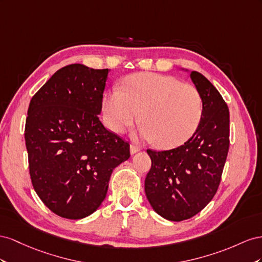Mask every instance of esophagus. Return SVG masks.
<instances>
[{
    "instance_id": "obj_1",
    "label": "esophagus",
    "mask_w": 262,
    "mask_h": 262,
    "mask_svg": "<svg viewBox=\"0 0 262 262\" xmlns=\"http://www.w3.org/2000/svg\"><path fill=\"white\" fill-rule=\"evenodd\" d=\"M129 150H130V154H132V155H134V154L138 152V151L140 150V148H139L138 146H136V145H130V147H129Z\"/></svg>"
}]
</instances>
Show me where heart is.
I'll return each instance as SVG.
<instances>
[{
	"label": "heart",
	"instance_id": "b5f03b06",
	"mask_svg": "<svg viewBox=\"0 0 262 262\" xmlns=\"http://www.w3.org/2000/svg\"><path fill=\"white\" fill-rule=\"evenodd\" d=\"M140 136L157 147L171 149L188 141L203 117L199 90L171 76L138 73L113 88L103 102V116L114 133H122L140 118Z\"/></svg>",
	"mask_w": 262,
	"mask_h": 262
}]
</instances>
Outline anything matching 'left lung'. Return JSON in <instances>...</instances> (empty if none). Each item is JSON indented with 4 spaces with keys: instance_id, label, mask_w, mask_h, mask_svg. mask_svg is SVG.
<instances>
[{
    "instance_id": "obj_1",
    "label": "left lung",
    "mask_w": 262,
    "mask_h": 262,
    "mask_svg": "<svg viewBox=\"0 0 262 262\" xmlns=\"http://www.w3.org/2000/svg\"><path fill=\"white\" fill-rule=\"evenodd\" d=\"M203 99V117L182 146L147 152L151 168L145 180L146 196L163 219L181 222L210 203L219 189L229 148V111L222 95L203 74L189 71Z\"/></svg>"
}]
</instances>
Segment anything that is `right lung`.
<instances>
[{
	"instance_id": "obj_1",
	"label": "right lung",
	"mask_w": 262,
	"mask_h": 262,
	"mask_svg": "<svg viewBox=\"0 0 262 262\" xmlns=\"http://www.w3.org/2000/svg\"><path fill=\"white\" fill-rule=\"evenodd\" d=\"M108 69H59L33 96L25 141L37 195L51 212L80 220L98 210L129 145L99 119Z\"/></svg>"
}]
</instances>
